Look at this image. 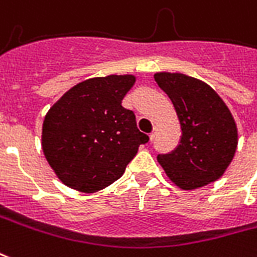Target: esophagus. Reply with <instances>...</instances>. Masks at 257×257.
I'll return each mask as SVG.
<instances>
[{"instance_id":"34e87169","label":"esophagus","mask_w":257,"mask_h":257,"mask_svg":"<svg viewBox=\"0 0 257 257\" xmlns=\"http://www.w3.org/2000/svg\"><path fill=\"white\" fill-rule=\"evenodd\" d=\"M154 138H155V131H154L153 134H150V142H153Z\"/></svg>"}]
</instances>
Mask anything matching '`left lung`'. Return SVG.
Wrapping results in <instances>:
<instances>
[{
	"label": "left lung",
	"mask_w": 257,
	"mask_h": 257,
	"mask_svg": "<svg viewBox=\"0 0 257 257\" xmlns=\"http://www.w3.org/2000/svg\"><path fill=\"white\" fill-rule=\"evenodd\" d=\"M167 94L181 125V140L172 153L159 154L167 177L185 191L219 178L234 157L238 135L225 102L210 85L182 73L154 75Z\"/></svg>",
	"instance_id": "1"
}]
</instances>
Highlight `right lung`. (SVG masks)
<instances>
[{
    "label": "right lung",
    "instance_id": "1",
    "mask_svg": "<svg viewBox=\"0 0 257 257\" xmlns=\"http://www.w3.org/2000/svg\"><path fill=\"white\" fill-rule=\"evenodd\" d=\"M132 75L88 79L72 87L47 111L42 148L66 187L92 193L117 181L148 136L122 106Z\"/></svg>",
    "mask_w": 257,
    "mask_h": 257
}]
</instances>
